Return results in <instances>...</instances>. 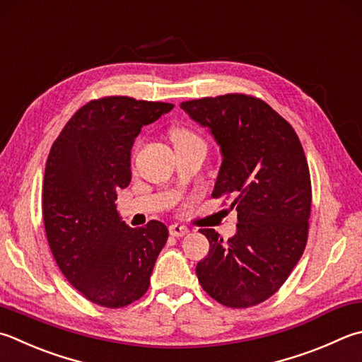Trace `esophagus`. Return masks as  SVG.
Instances as JSON below:
<instances>
[{
    "mask_svg": "<svg viewBox=\"0 0 362 362\" xmlns=\"http://www.w3.org/2000/svg\"><path fill=\"white\" fill-rule=\"evenodd\" d=\"M168 231H170V235H172V236L180 238V236L187 235L189 233V228L184 227V225L173 223V225H170V227H168Z\"/></svg>",
    "mask_w": 362,
    "mask_h": 362,
    "instance_id": "obj_1",
    "label": "esophagus"
}]
</instances>
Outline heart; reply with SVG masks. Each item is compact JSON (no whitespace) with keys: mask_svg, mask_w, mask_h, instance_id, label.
I'll return each mask as SVG.
<instances>
[{"mask_svg":"<svg viewBox=\"0 0 362 362\" xmlns=\"http://www.w3.org/2000/svg\"><path fill=\"white\" fill-rule=\"evenodd\" d=\"M172 139H173L175 145H176V143L190 141V140H195V139H199V137H197V135L192 131H189V129L176 127V129H173V132H172Z\"/></svg>","mask_w":362,"mask_h":362,"instance_id":"heart-1","label":"heart"}]
</instances>
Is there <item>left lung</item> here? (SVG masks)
<instances>
[{"label": "left lung", "instance_id": "8db88e82", "mask_svg": "<svg viewBox=\"0 0 362 362\" xmlns=\"http://www.w3.org/2000/svg\"><path fill=\"white\" fill-rule=\"evenodd\" d=\"M208 127L221 146L222 165L213 197L233 195L236 235L227 243L202 228L209 254L197 277L227 308L263 303L287 281L308 243L312 187L295 129L262 99L225 94L180 105Z\"/></svg>", "mask_w": 362, "mask_h": 362}]
</instances>
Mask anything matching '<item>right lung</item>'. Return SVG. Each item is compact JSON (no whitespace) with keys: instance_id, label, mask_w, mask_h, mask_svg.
I'll list each match as a JSON object with an SVG mask.
<instances>
[{"instance_id":"right-lung-1","label":"right lung","mask_w":362,"mask_h":362,"mask_svg":"<svg viewBox=\"0 0 362 362\" xmlns=\"http://www.w3.org/2000/svg\"><path fill=\"white\" fill-rule=\"evenodd\" d=\"M173 107L126 96L88 102L47 159L42 214L50 250L72 287L102 308H124L145 295L167 243L165 225L129 227L115 200L131 182L135 137Z\"/></svg>"}]
</instances>
